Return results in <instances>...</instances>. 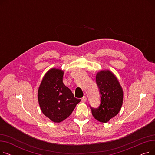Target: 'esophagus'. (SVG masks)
Returning <instances> with one entry per match:
<instances>
[{"instance_id":"obj_1","label":"esophagus","mask_w":155,"mask_h":155,"mask_svg":"<svg viewBox=\"0 0 155 155\" xmlns=\"http://www.w3.org/2000/svg\"><path fill=\"white\" fill-rule=\"evenodd\" d=\"M81 101H82V102H86V101H87V98H86V97H83L82 98V99H81Z\"/></svg>"}]
</instances>
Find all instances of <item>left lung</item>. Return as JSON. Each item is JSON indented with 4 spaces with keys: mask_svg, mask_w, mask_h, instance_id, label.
<instances>
[{
    "mask_svg": "<svg viewBox=\"0 0 155 155\" xmlns=\"http://www.w3.org/2000/svg\"><path fill=\"white\" fill-rule=\"evenodd\" d=\"M96 82L101 95V103L98 109H92L94 117L106 123L119 112L123 102L124 92L116 76L109 70L97 73Z\"/></svg>",
    "mask_w": 155,
    "mask_h": 155,
    "instance_id": "1",
    "label": "left lung"
}]
</instances>
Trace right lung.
Listing matches in <instances>:
<instances>
[{
    "mask_svg": "<svg viewBox=\"0 0 155 155\" xmlns=\"http://www.w3.org/2000/svg\"><path fill=\"white\" fill-rule=\"evenodd\" d=\"M63 74L61 69H50L45 74L38 91L41 110L45 116L56 123L66 119L80 102L63 84Z\"/></svg>",
    "mask_w": 155,
    "mask_h": 155,
    "instance_id": "add662e5",
    "label": "right lung"
}]
</instances>
